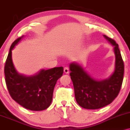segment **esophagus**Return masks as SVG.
<instances>
[{"instance_id": "1", "label": "esophagus", "mask_w": 130, "mask_h": 130, "mask_svg": "<svg viewBox=\"0 0 130 130\" xmlns=\"http://www.w3.org/2000/svg\"><path fill=\"white\" fill-rule=\"evenodd\" d=\"M64 73H66V74H68L69 73V68L68 67H65L63 69Z\"/></svg>"}]
</instances>
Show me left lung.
Here are the masks:
<instances>
[{"label":"left lung","instance_id":"left-lung-1","mask_svg":"<svg viewBox=\"0 0 130 130\" xmlns=\"http://www.w3.org/2000/svg\"><path fill=\"white\" fill-rule=\"evenodd\" d=\"M104 36L114 46L116 57L115 71L108 79L97 80L79 64L76 62L70 64L75 98L77 104L85 109L95 110L110 104L118 96L122 84L124 65L119 45L112 39Z\"/></svg>","mask_w":130,"mask_h":130}]
</instances>
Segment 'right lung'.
Instances as JSON below:
<instances>
[{"instance_id":"obj_1","label":"right lung","mask_w":130,"mask_h":130,"mask_svg":"<svg viewBox=\"0 0 130 130\" xmlns=\"http://www.w3.org/2000/svg\"><path fill=\"white\" fill-rule=\"evenodd\" d=\"M23 37H19L11 45L6 60L4 73L5 82L12 99L28 110H44L50 107L57 80L62 76V67L41 70L32 76L18 73L12 60V50Z\"/></svg>"}]
</instances>
